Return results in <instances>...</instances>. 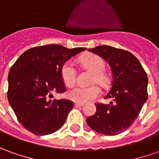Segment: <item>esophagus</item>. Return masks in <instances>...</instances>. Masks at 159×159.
Returning <instances> with one entry per match:
<instances>
[{
	"label": "esophagus",
	"mask_w": 159,
	"mask_h": 159,
	"mask_svg": "<svg viewBox=\"0 0 159 159\" xmlns=\"http://www.w3.org/2000/svg\"><path fill=\"white\" fill-rule=\"evenodd\" d=\"M83 103L76 102V103H75V105H74V106H75V107H82V106H83Z\"/></svg>",
	"instance_id": "obj_1"
}]
</instances>
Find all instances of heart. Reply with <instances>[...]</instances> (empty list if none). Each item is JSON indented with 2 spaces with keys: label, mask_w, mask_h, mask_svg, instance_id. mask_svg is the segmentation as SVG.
<instances>
[{
  "label": "heart",
  "mask_w": 159,
  "mask_h": 159,
  "mask_svg": "<svg viewBox=\"0 0 159 159\" xmlns=\"http://www.w3.org/2000/svg\"><path fill=\"white\" fill-rule=\"evenodd\" d=\"M80 63L85 68L93 73L91 83H98L101 85H106L107 76L104 74L105 63L97 55L87 54L80 57ZM76 70L75 65L71 61H66L61 67V77L67 87H72L76 82ZM101 89L96 85L89 87H76L68 92V97L71 101L78 103H84L98 97Z\"/></svg>",
  "instance_id": "heart-1"
}]
</instances>
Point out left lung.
Masks as SVG:
<instances>
[{"label":"left lung","mask_w":159,"mask_h":159,"mask_svg":"<svg viewBox=\"0 0 159 159\" xmlns=\"http://www.w3.org/2000/svg\"><path fill=\"white\" fill-rule=\"evenodd\" d=\"M89 51L110 65L113 80L105 98L113 101L109 104L95 103V114L86 121L99 134L117 135L134 123L148 98L146 72L137 57L125 50L101 45Z\"/></svg>","instance_id":"1"}]
</instances>
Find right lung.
I'll return each mask as SVG.
<instances>
[{"label":"right lung","mask_w":159,"mask_h":159,"mask_svg":"<svg viewBox=\"0 0 159 159\" xmlns=\"http://www.w3.org/2000/svg\"><path fill=\"white\" fill-rule=\"evenodd\" d=\"M86 50L46 45L28 49L13 64L8 73L7 99L19 122L35 135H47L64 124L74 102L52 101V93H64L62 65Z\"/></svg>","instance_id":"right-lung-1"}]
</instances>
